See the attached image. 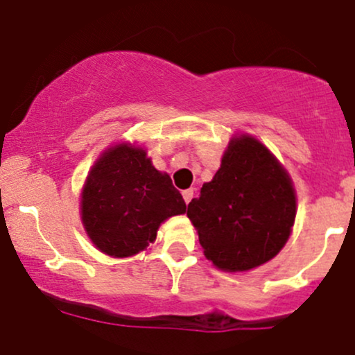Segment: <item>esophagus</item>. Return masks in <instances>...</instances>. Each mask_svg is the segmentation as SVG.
Wrapping results in <instances>:
<instances>
[{
	"label": "esophagus",
	"instance_id": "34e87169",
	"mask_svg": "<svg viewBox=\"0 0 355 355\" xmlns=\"http://www.w3.org/2000/svg\"><path fill=\"white\" fill-rule=\"evenodd\" d=\"M182 196H184L185 204H189L192 200V198H194V191H192V189H187V191L182 192Z\"/></svg>",
	"mask_w": 355,
	"mask_h": 355
}]
</instances>
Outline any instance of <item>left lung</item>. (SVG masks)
Here are the masks:
<instances>
[{"label":"left lung","mask_w":355,"mask_h":355,"mask_svg":"<svg viewBox=\"0 0 355 355\" xmlns=\"http://www.w3.org/2000/svg\"><path fill=\"white\" fill-rule=\"evenodd\" d=\"M295 213L287 170L245 134L232 139L220 170L187 207L204 256L230 273L273 259L287 244Z\"/></svg>","instance_id":"1"}]
</instances>
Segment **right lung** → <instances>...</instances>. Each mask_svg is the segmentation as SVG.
I'll return each mask as SVG.
<instances>
[{
  "label": "right lung",
  "mask_w": 355,
  "mask_h": 355,
  "mask_svg": "<svg viewBox=\"0 0 355 355\" xmlns=\"http://www.w3.org/2000/svg\"><path fill=\"white\" fill-rule=\"evenodd\" d=\"M185 209L171 178L157 171L139 146L106 149L82 189V225L92 244L113 257L144 250L156 241L159 225Z\"/></svg>",
  "instance_id": "right-lung-1"
}]
</instances>
